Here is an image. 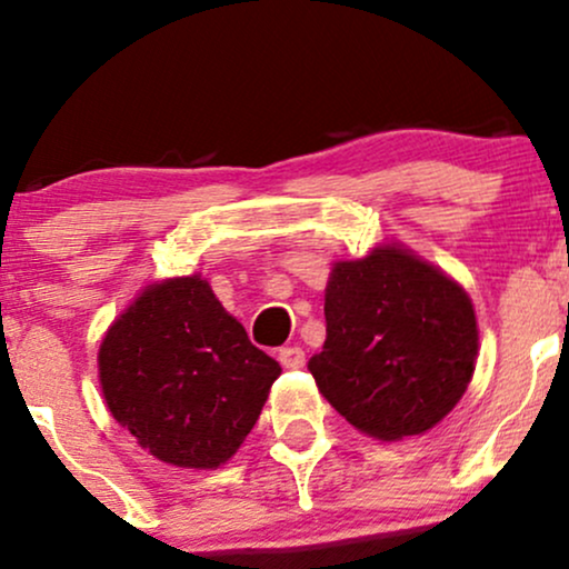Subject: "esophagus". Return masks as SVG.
Returning <instances> with one entry per match:
<instances>
[{
  "instance_id": "1",
  "label": "esophagus",
  "mask_w": 569,
  "mask_h": 569,
  "mask_svg": "<svg viewBox=\"0 0 569 569\" xmlns=\"http://www.w3.org/2000/svg\"><path fill=\"white\" fill-rule=\"evenodd\" d=\"M278 361L283 363L286 369H302L305 367V350L297 348V345H289V348H280Z\"/></svg>"
}]
</instances>
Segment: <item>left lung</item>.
Here are the masks:
<instances>
[{"label": "left lung", "mask_w": 569, "mask_h": 569, "mask_svg": "<svg viewBox=\"0 0 569 569\" xmlns=\"http://www.w3.org/2000/svg\"><path fill=\"white\" fill-rule=\"evenodd\" d=\"M323 312V350L307 369L361 433L382 441L426 433L466 393L479 352L471 299L407 248L337 262Z\"/></svg>", "instance_id": "1"}]
</instances>
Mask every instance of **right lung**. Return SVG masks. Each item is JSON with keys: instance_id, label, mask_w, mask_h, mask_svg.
<instances>
[{"instance_id": "obj_1", "label": "right lung", "mask_w": 569, "mask_h": 569, "mask_svg": "<svg viewBox=\"0 0 569 569\" xmlns=\"http://www.w3.org/2000/svg\"><path fill=\"white\" fill-rule=\"evenodd\" d=\"M280 363L253 348L208 280L147 286L98 350L107 407L158 460L219 468L257 426Z\"/></svg>"}]
</instances>
